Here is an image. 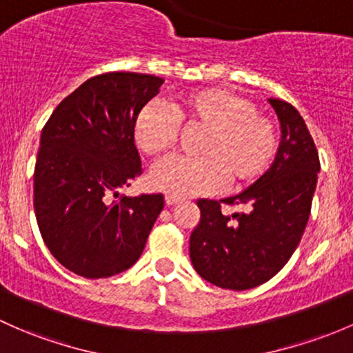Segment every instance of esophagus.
Wrapping results in <instances>:
<instances>
[{"label":"esophagus","mask_w":353,"mask_h":353,"mask_svg":"<svg viewBox=\"0 0 353 353\" xmlns=\"http://www.w3.org/2000/svg\"><path fill=\"white\" fill-rule=\"evenodd\" d=\"M179 203H183V198H177V196H170V194L165 196V205L167 206L179 205Z\"/></svg>","instance_id":"esophagus-1"}]
</instances>
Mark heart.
I'll return each instance as SVG.
<instances>
[{
	"label": "heart",
	"mask_w": 353,
	"mask_h": 353,
	"mask_svg": "<svg viewBox=\"0 0 353 353\" xmlns=\"http://www.w3.org/2000/svg\"><path fill=\"white\" fill-rule=\"evenodd\" d=\"M179 125L203 128L194 154L169 159L152 169L150 186L165 194L188 198L216 191L228 181L232 188L250 184L265 172L277 152V128L257 113L247 96L223 88H206L177 96L165 106L150 103L137 114L133 135L148 155L165 154L176 143Z\"/></svg>",
	"instance_id": "1"
}]
</instances>
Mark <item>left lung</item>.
I'll return each mask as SVG.
<instances>
[{
    "label": "left lung",
    "mask_w": 353,
    "mask_h": 353,
    "mask_svg": "<svg viewBox=\"0 0 353 353\" xmlns=\"http://www.w3.org/2000/svg\"><path fill=\"white\" fill-rule=\"evenodd\" d=\"M281 123V145L272 165L240 194L221 199L245 206L232 216L220 201L198 199L201 220L189 239L196 272L208 283L245 291L276 276L294 254L310 218L320 159L299 111L269 99Z\"/></svg>",
    "instance_id": "left-lung-1"
}]
</instances>
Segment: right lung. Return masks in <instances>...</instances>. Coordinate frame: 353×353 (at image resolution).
<instances>
[{
    "instance_id": "1",
    "label": "right lung",
    "mask_w": 353,
    "mask_h": 353,
    "mask_svg": "<svg viewBox=\"0 0 353 353\" xmlns=\"http://www.w3.org/2000/svg\"><path fill=\"white\" fill-rule=\"evenodd\" d=\"M162 84L150 74L94 76L62 99L42 130L37 223L50 254L77 276L103 279L130 269L164 208L162 194L117 198L142 174L133 127Z\"/></svg>"
}]
</instances>
